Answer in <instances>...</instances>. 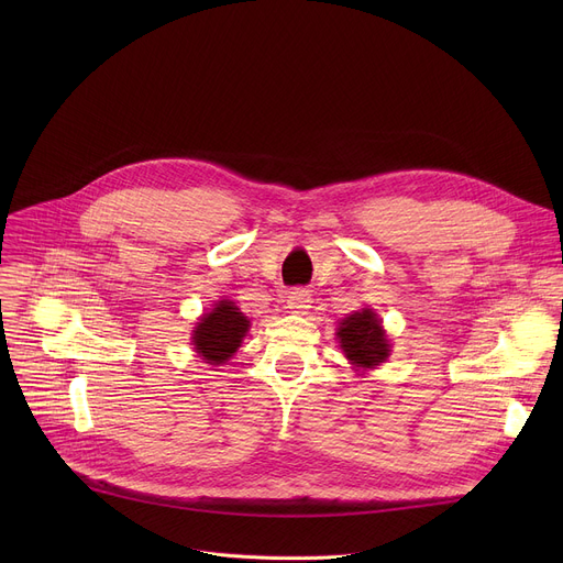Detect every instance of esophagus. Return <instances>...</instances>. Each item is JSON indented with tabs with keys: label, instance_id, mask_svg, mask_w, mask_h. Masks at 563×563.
Masks as SVG:
<instances>
[{
	"label": "esophagus",
	"instance_id": "obj_1",
	"mask_svg": "<svg viewBox=\"0 0 563 563\" xmlns=\"http://www.w3.org/2000/svg\"><path fill=\"white\" fill-rule=\"evenodd\" d=\"M309 307H311V294L307 289L298 287L287 294V309H291L294 313H305Z\"/></svg>",
	"mask_w": 563,
	"mask_h": 563
}]
</instances>
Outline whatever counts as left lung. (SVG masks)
Masks as SVG:
<instances>
[{
    "label": "left lung",
    "instance_id": "8db88e82",
    "mask_svg": "<svg viewBox=\"0 0 563 563\" xmlns=\"http://www.w3.org/2000/svg\"><path fill=\"white\" fill-rule=\"evenodd\" d=\"M336 339L347 361L358 369H374L383 365L391 352L380 318L369 307L343 318Z\"/></svg>",
    "mask_w": 563,
    "mask_h": 563
}]
</instances>
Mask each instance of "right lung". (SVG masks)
<instances>
[{
  "label": "right lung",
  "instance_id": "right-lung-1",
  "mask_svg": "<svg viewBox=\"0 0 563 563\" xmlns=\"http://www.w3.org/2000/svg\"><path fill=\"white\" fill-rule=\"evenodd\" d=\"M250 332V318L235 307L233 300H218L209 313L196 323L191 334L194 350L209 365L227 363Z\"/></svg>",
  "mask_w": 563,
  "mask_h": 563
}]
</instances>
